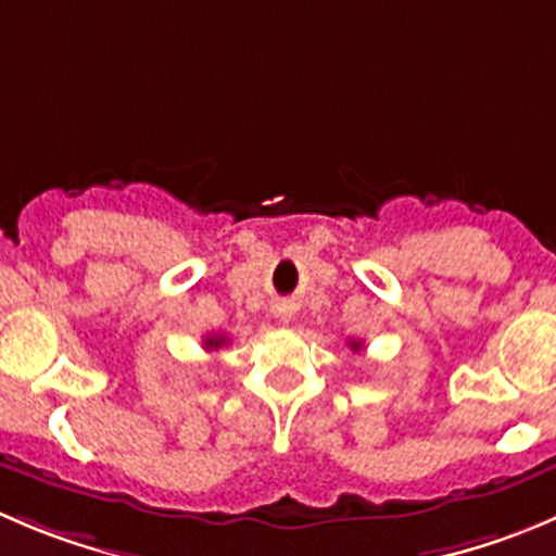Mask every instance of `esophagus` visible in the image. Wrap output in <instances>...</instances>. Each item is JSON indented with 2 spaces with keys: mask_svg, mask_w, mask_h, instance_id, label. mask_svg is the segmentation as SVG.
Instances as JSON below:
<instances>
[{
  "mask_svg": "<svg viewBox=\"0 0 556 556\" xmlns=\"http://www.w3.org/2000/svg\"><path fill=\"white\" fill-rule=\"evenodd\" d=\"M275 316H278V319H281V321H292L294 308L289 303H283V305H278V308H275Z\"/></svg>",
  "mask_w": 556,
  "mask_h": 556,
  "instance_id": "obj_1",
  "label": "esophagus"
}]
</instances>
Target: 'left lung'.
<instances>
[{"instance_id": "1", "label": "left lung", "mask_w": 556, "mask_h": 556, "mask_svg": "<svg viewBox=\"0 0 556 556\" xmlns=\"http://www.w3.org/2000/svg\"><path fill=\"white\" fill-rule=\"evenodd\" d=\"M349 346H352V352H361L363 341H349Z\"/></svg>"}]
</instances>
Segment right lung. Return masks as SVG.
<instances>
[{"label": "right lung", "mask_w": 556, "mask_h": 556, "mask_svg": "<svg viewBox=\"0 0 556 556\" xmlns=\"http://www.w3.org/2000/svg\"><path fill=\"white\" fill-rule=\"evenodd\" d=\"M226 341H229V338H226V336H207V338H204V349H210V352H215V349L224 346Z\"/></svg>", "instance_id": "right-lung-1"}]
</instances>
